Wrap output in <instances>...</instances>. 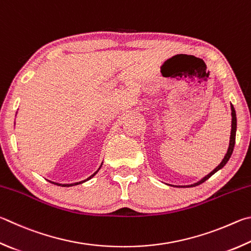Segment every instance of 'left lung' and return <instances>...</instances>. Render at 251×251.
Returning <instances> with one entry per match:
<instances>
[{"label": "left lung", "mask_w": 251, "mask_h": 251, "mask_svg": "<svg viewBox=\"0 0 251 251\" xmlns=\"http://www.w3.org/2000/svg\"><path fill=\"white\" fill-rule=\"evenodd\" d=\"M230 107H231V131H230L229 147H228V150H227V152H226V154H225L224 159H223L222 162H221L220 165H218V166L215 168V169H214L211 173H208V175H207L206 176H204L201 181H199V182H197V183H194V184H191V185H189V186H197V185H199V184L203 183V182H205V181H206L207 179H209V177H211V176L214 175V173L217 172V171L220 170V169H222V168L226 165L227 161L229 160V158H230L231 153H233V150H234L235 139H236V128H237V118H236V112H235V108H234V106H233V105H231Z\"/></svg>", "instance_id": "left-lung-1"}]
</instances>
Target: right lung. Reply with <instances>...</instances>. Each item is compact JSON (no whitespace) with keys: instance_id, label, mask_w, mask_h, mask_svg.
Returning a JSON list of instances; mask_svg holds the SVG:
<instances>
[{"instance_id":"1","label":"right lung","mask_w":251,"mask_h":251,"mask_svg":"<svg viewBox=\"0 0 251 251\" xmlns=\"http://www.w3.org/2000/svg\"><path fill=\"white\" fill-rule=\"evenodd\" d=\"M102 166V165H101ZM100 168H101V167H100ZM100 168H99V170H100ZM98 170V171H99ZM98 171L97 172H94L93 173V175L92 176H89L88 177V179H86V180H84V181H81V182H76V183H71V184H60V183H56V182H51V181H49V182H51V183H53V184H57V185H61V186H74V185H76V184H80V183H83V182H85V181H88V180H90L91 179V177H93L95 175H97V173H98Z\"/></svg>"}]
</instances>
